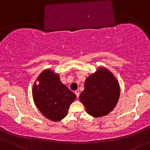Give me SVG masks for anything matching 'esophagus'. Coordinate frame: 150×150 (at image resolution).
I'll return each instance as SVG.
<instances>
[{
    "instance_id": "esophagus-1",
    "label": "esophagus",
    "mask_w": 150,
    "mask_h": 150,
    "mask_svg": "<svg viewBox=\"0 0 150 150\" xmlns=\"http://www.w3.org/2000/svg\"><path fill=\"white\" fill-rule=\"evenodd\" d=\"M75 94H76L77 97L78 98L79 96H80V92H79V90H75Z\"/></svg>"
}]
</instances>
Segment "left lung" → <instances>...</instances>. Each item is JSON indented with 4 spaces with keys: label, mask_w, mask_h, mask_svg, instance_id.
<instances>
[{
    "label": "left lung",
    "mask_w": 150,
    "mask_h": 150,
    "mask_svg": "<svg viewBox=\"0 0 150 150\" xmlns=\"http://www.w3.org/2000/svg\"><path fill=\"white\" fill-rule=\"evenodd\" d=\"M120 97V86L113 74L99 67L87 77L80 100L89 115L95 118L108 115L115 108Z\"/></svg>",
    "instance_id": "left-lung-1"
}]
</instances>
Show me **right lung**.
Wrapping results in <instances>:
<instances>
[{
	"label": "right lung",
	"instance_id": "obj_1",
	"mask_svg": "<svg viewBox=\"0 0 150 150\" xmlns=\"http://www.w3.org/2000/svg\"><path fill=\"white\" fill-rule=\"evenodd\" d=\"M32 97L37 107L48 119L58 122L64 118L76 95L61 82L58 74L44 70L34 82Z\"/></svg>",
	"mask_w": 150,
	"mask_h": 150
}]
</instances>
